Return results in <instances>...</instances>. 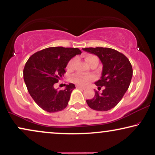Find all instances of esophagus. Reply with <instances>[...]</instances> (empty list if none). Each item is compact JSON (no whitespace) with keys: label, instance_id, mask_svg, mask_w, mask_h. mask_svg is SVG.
Instances as JSON below:
<instances>
[{"label":"esophagus","instance_id":"1","mask_svg":"<svg viewBox=\"0 0 155 155\" xmlns=\"http://www.w3.org/2000/svg\"><path fill=\"white\" fill-rule=\"evenodd\" d=\"M77 88L78 89H81V90H85V87H82V86H80V85H78L77 86Z\"/></svg>","mask_w":155,"mask_h":155}]
</instances>
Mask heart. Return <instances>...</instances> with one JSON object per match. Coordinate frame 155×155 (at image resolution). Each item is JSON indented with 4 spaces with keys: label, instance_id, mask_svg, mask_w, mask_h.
Instances as JSON below:
<instances>
[{
    "label": "heart",
    "instance_id": "obj_1",
    "mask_svg": "<svg viewBox=\"0 0 155 155\" xmlns=\"http://www.w3.org/2000/svg\"><path fill=\"white\" fill-rule=\"evenodd\" d=\"M85 61L90 65H92V63L94 62H99L98 58H97V56H94V55H87V56L85 57ZM75 58L71 59V60L69 61L67 65L68 71H71L73 69L74 65H75ZM94 79V77L92 75H75L73 76V78H72V80H73V81L74 82H75V83H77L82 86L87 85L89 82H90Z\"/></svg>",
    "mask_w": 155,
    "mask_h": 155
}]
</instances>
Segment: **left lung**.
Listing matches in <instances>:
<instances>
[{"label": "left lung", "mask_w": 155, "mask_h": 155, "mask_svg": "<svg viewBox=\"0 0 155 155\" xmlns=\"http://www.w3.org/2000/svg\"><path fill=\"white\" fill-rule=\"evenodd\" d=\"M82 50L99 57L103 65L100 80L95 82L98 90L94 97L87 99L91 109L107 111L113 109L121 100L129 87L133 76V68L128 58L118 51L110 48H84Z\"/></svg>", "instance_id": "left-lung-1"}]
</instances>
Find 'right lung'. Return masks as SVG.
Wrapping results in <instances>:
<instances>
[{
    "instance_id": "obj_1",
    "label": "right lung",
    "mask_w": 155,
    "mask_h": 155,
    "mask_svg": "<svg viewBox=\"0 0 155 155\" xmlns=\"http://www.w3.org/2000/svg\"><path fill=\"white\" fill-rule=\"evenodd\" d=\"M81 53L78 48L49 47L34 54L27 61L23 77L27 90L44 111L54 113L68 106L75 84L69 83L64 90L55 89L54 85L64 75L69 61Z\"/></svg>"
}]
</instances>
